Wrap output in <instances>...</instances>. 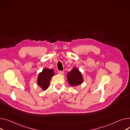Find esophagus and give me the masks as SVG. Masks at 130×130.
I'll use <instances>...</instances> for the list:
<instances>
[{
    "label": "esophagus",
    "instance_id": "obj_1",
    "mask_svg": "<svg viewBox=\"0 0 130 130\" xmlns=\"http://www.w3.org/2000/svg\"><path fill=\"white\" fill-rule=\"evenodd\" d=\"M58 74H59V75H63L64 72H63V71H58Z\"/></svg>",
    "mask_w": 130,
    "mask_h": 130
}]
</instances>
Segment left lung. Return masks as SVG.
Returning a JSON list of instances; mask_svg holds the SVG:
<instances>
[{"mask_svg": "<svg viewBox=\"0 0 130 130\" xmlns=\"http://www.w3.org/2000/svg\"><path fill=\"white\" fill-rule=\"evenodd\" d=\"M68 82L72 87L79 85L84 82V78L82 73L77 67L73 68L71 71L67 74Z\"/></svg>", "mask_w": 130, "mask_h": 130, "instance_id": "left-lung-1", "label": "left lung"}]
</instances>
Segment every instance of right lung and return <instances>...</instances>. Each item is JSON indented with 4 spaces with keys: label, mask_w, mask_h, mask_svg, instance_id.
<instances>
[{
    "label": "right lung",
    "mask_w": 130,
    "mask_h": 130,
    "mask_svg": "<svg viewBox=\"0 0 130 130\" xmlns=\"http://www.w3.org/2000/svg\"><path fill=\"white\" fill-rule=\"evenodd\" d=\"M55 73L53 69L48 68H44L42 71L39 74L37 79V84L43 90H46L49 87L51 79Z\"/></svg>",
    "instance_id": "1"
}]
</instances>
